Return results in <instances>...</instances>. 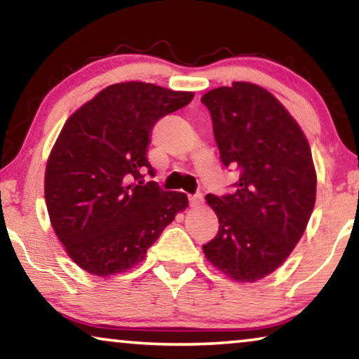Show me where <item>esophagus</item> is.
<instances>
[{
    "label": "esophagus",
    "mask_w": 359,
    "mask_h": 359,
    "mask_svg": "<svg viewBox=\"0 0 359 359\" xmlns=\"http://www.w3.org/2000/svg\"><path fill=\"white\" fill-rule=\"evenodd\" d=\"M201 204H203V194L198 193V194L189 196V205H191V208H199Z\"/></svg>",
    "instance_id": "1"
}]
</instances>
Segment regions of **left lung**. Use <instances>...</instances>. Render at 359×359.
<instances>
[{"instance_id":"1","label":"left lung","mask_w":359,"mask_h":359,"mask_svg":"<svg viewBox=\"0 0 359 359\" xmlns=\"http://www.w3.org/2000/svg\"><path fill=\"white\" fill-rule=\"evenodd\" d=\"M212 117L224 166L238 168L232 194H208L219 232L205 258L237 283L281 266L301 240L316 204L317 175L304 132L264 88L247 81L201 97Z\"/></svg>"}]
</instances>
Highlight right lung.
Segmentation results:
<instances>
[{
	"mask_svg": "<svg viewBox=\"0 0 359 359\" xmlns=\"http://www.w3.org/2000/svg\"><path fill=\"white\" fill-rule=\"evenodd\" d=\"M194 93L142 81L117 83L68 117L46 168V204L68 257L107 278L145 258L188 196L142 183L156 121L189 104ZM139 180V184H132Z\"/></svg>",
	"mask_w": 359,
	"mask_h": 359,
	"instance_id": "obj_1",
	"label": "right lung"
}]
</instances>
